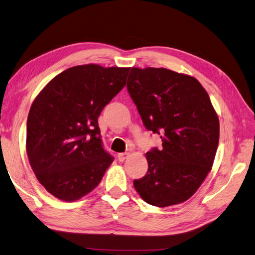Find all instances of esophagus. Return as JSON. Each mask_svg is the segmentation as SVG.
<instances>
[{"label":"esophagus","mask_w":255,"mask_h":255,"mask_svg":"<svg viewBox=\"0 0 255 255\" xmlns=\"http://www.w3.org/2000/svg\"><path fill=\"white\" fill-rule=\"evenodd\" d=\"M128 157V152H123V153H119L118 154V159H119V161H121V162H123L125 159H127Z\"/></svg>","instance_id":"34e87169"}]
</instances>
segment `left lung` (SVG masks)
<instances>
[{"mask_svg": "<svg viewBox=\"0 0 255 255\" xmlns=\"http://www.w3.org/2000/svg\"><path fill=\"white\" fill-rule=\"evenodd\" d=\"M146 130L162 148L146 152L148 172L133 181L145 203L167 207L186 202L215 159L220 121L197 79L166 68H131L127 84Z\"/></svg>", "mask_w": 255, "mask_h": 255, "instance_id": "1", "label": "left lung"}]
</instances>
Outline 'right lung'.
I'll list each match as a JSON object with an SVG mask.
<instances>
[{"label":"right lung","mask_w":255,"mask_h":255,"mask_svg":"<svg viewBox=\"0 0 255 255\" xmlns=\"http://www.w3.org/2000/svg\"><path fill=\"white\" fill-rule=\"evenodd\" d=\"M130 68L66 69L35 97L26 122V154L35 177L58 199L74 202L100 184L114 158L103 148L98 116L125 86Z\"/></svg>","instance_id":"1"}]
</instances>
